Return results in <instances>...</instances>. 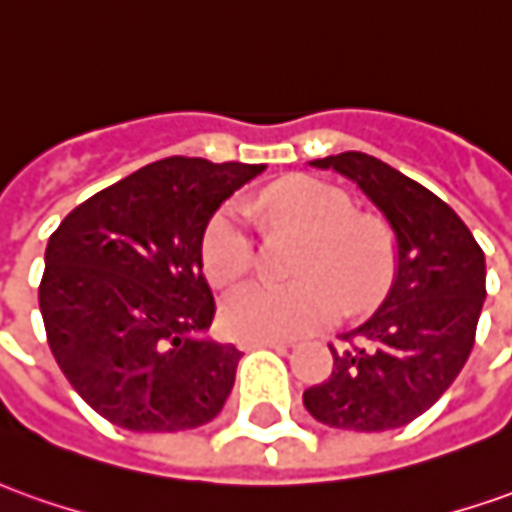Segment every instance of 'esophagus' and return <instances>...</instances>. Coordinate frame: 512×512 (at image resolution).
<instances>
[{
	"instance_id": "esophagus-1",
	"label": "esophagus",
	"mask_w": 512,
	"mask_h": 512,
	"mask_svg": "<svg viewBox=\"0 0 512 512\" xmlns=\"http://www.w3.org/2000/svg\"><path fill=\"white\" fill-rule=\"evenodd\" d=\"M242 348L248 351V348H278V351H287L292 348L290 340H273V337H262V340H242Z\"/></svg>"
}]
</instances>
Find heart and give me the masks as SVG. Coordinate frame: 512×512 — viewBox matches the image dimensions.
<instances>
[{"instance_id":"obj_1","label":"heart","mask_w":512,"mask_h":512,"mask_svg":"<svg viewBox=\"0 0 512 512\" xmlns=\"http://www.w3.org/2000/svg\"><path fill=\"white\" fill-rule=\"evenodd\" d=\"M256 209L303 236L292 273L295 284H248L222 303V323L242 340H287L329 323L340 312H359L390 290L398 267V245L390 225L357 214L354 200L331 183L295 175L273 183ZM203 270L211 284L231 287L256 262L250 214L228 200L203 231Z\"/></svg>"}]
</instances>
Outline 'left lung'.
Listing matches in <instances>:
<instances>
[{
    "label": "left lung",
    "instance_id": "left-lung-1",
    "mask_svg": "<svg viewBox=\"0 0 512 512\" xmlns=\"http://www.w3.org/2000/svg\"><path fill=\"white\" fill-rule=\"evenodd\" d=\"M354 181L382 211L398 245L384 303L331 348L326 382L303 390L320 424L387 432L424 415L468 362L485 301V253L435 192L368 153L312 161Z\"/></svg>",
    "mask_w": 512,
    "mask_h": 512
}]
</instances>
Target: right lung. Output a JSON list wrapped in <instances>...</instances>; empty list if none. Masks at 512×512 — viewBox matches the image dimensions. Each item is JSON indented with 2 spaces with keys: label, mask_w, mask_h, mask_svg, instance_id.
<instances>
[{
  "label": "right lung",
  "mask_w": 512,
  "mask_h": 512,
  "mask_svg": "<svg viewBox=\"0 0 512 512\" xmlns=\"http://www.w3.org/2000/svg\"><path fill=\"white\" fill-rule=\"evenodd\" d=\"M264 164L172 155L102 189L49 236L38 306L80 398L130 432L217 418L242 351L206 337L214 295L203 231Z\"/></svg>",
  "instance_id": "1"
}]
</instances>
